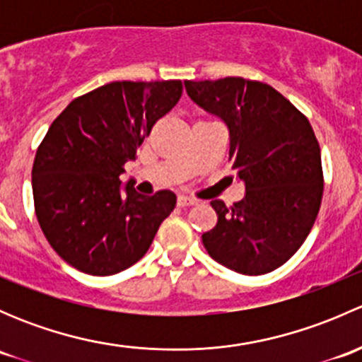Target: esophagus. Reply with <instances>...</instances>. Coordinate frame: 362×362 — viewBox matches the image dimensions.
<instances>
[{"mask_svg":"<svg viewBox=\"0 0 362 362\" xmlns=\"http://www.w3.org/2000/svg\"><path fill=\"white\" fill-rule=\"evenodd\" d=\"M177 204H178V206H180V208L194 206V204H198V199L189 198V196H178V198H177Z\"/></svg>","mask_w":362,"mask_h":362,"instance_id":"esophagus-1","label":"esophagus"}]
</instances>
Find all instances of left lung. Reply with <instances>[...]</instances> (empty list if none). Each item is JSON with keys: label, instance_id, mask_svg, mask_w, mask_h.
I'll return each instance as SVG.
<instances>
[{"label": "left lung", "instance_id": "obj_1", "mask_svg": "<svg viewBox=\"0 0 362 362\" xmlns=\"http://www.w3.org/2000/svg\"><path fill=\"white\" fill-rule=\"evenodd\" d=\"M184 83L192 101L228 124L231 170L245 182L242 202L210 203L217 224L203 235L204 249L243 275L273 272L303 245L322 203V160L312 124L257 80Z\"/></svg>", "mask_w": 362, "mask_h": 362}]
</instances>
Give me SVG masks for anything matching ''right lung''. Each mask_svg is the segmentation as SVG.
<instances>
[{
    "label": "right lung",
    "instance_id": "right-lung-1",
    "mask_svg": "<svg viewBox=\"0 0 362 362\" xmlns=\"http://www.w3.org/2000/svg\"><path fill=\"white\" fill-rule=\"evenodd\" d=\"M182 89L180 80L112 82L50 124L33 163L35 211L50 247L78 272L107 276L133 266L173 211L171 191L141 196L127 184L122 194L119 177Z\"/></svg>",
    "mask_w": 362,
    "mask_h": 362
}]
</instances>
